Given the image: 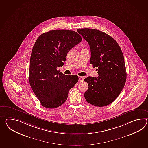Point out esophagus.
I'll use <instances>...</instances> for the list:
<instances>
[{
  "label": "esophagus",
  "instance_id": "obj_1",
  "mask_svg": "<svg viewBox=\"0 0 148 148\" xmlns=\"http://www.w3.org/2000/svg\"><path fill=\"white\" fill-rule=\"evenodd\" d=\"M84 80V78L82 76H79V82H83Z\"/></svg>",
  "mask_w": 148,
  "mask_h": 148
}]
</instances>
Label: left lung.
<instances>
[{"instance_id":"1","label":"left lung","mask_w":148,"mask_h":148,"mask_svg":"<svg viewBox=\"0 0 148 148\" xmlns=\"http://www.w3.org/2000/svg\"><path fill=\"white\" fill-rule=\"evenodd\" d=\"M77 31L89 43L90 63L98 68V77L89 76L84 79L89 85L84 97L92 105H108L118 97L126 82V72L122 50L116 40L103 32L88 28Z\"/></svg>"}]
</instances>
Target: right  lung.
<instances>
[{
	"label": "right lung",
	"mask_w": 148,
	"mask_h": 148,
	"mask_svg": "<svg viewBox=\"0 0 148 148\" xmlns=\"http://www.w3.org/2000/svg\"><path fill=\"white\" fill-rule=\"evenodd\" d=\"M81 40L76 32L66 30H51L36 40L30 58L29 82L43 107L62 105L78 81L77 76L63 74L57 67L64 64L69 51Z\"/></svg>",
	"instance_id": "right-lung-1"
}]
</instances>
